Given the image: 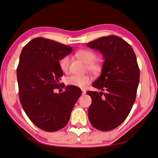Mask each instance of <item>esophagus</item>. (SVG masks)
Segmentation results:
<instances>
[{
    "label": "esophagus",
    "instance_id": "obj_1",
    "mask_svg": "<svg viewBox=\"0 0 158 158\" xmlns=\"http://www.w3.org/2000/svg\"><path fill=\"white\" fill-rule=\"evenodd\" d=\"M85 93H86V92H85V91L84 89H82V95L85 94Z\"/></svg>",
    "mask_w": 158,
    "mask_h": 158
}]
</instances>
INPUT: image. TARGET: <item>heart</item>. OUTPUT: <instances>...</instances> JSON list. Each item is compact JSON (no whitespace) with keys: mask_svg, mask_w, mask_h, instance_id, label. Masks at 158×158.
Here are the masks:
<instances>
[{"mask_svg":"<svg viewBox=\"0 0 158 158\" xmlns=\"http://www.w3.org/2000/svg\"><path fill=\"white\" fill-rule=\"evenodd\" d=\"M76 58L82 60L85 64L86 69L94 75H98L102 70V64L100 61L96 60V54L92 51L88 49H80L74 54ZM59 67L62 72L67 73L70 66V59L67 56L62 58L59 62ZM92 78L88 75L71 76L66 78V83L68 85L76 88H83L89 84Z\"/></svg>","mask_w":158,"mask_h":158,"instance_id":"1","label":"heart"}]
</instances>
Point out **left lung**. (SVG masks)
I'll return each mask as SVG.
<instances>
[{
  "mask_svg": "<svg viewBox=\"0 0 158 158\" xmlns=\"http://www.w3.org/2000/svg\"><path fill=\"white\" fill-rule=\"evenodd\" d=\"M87 45L103 55L102 73L92 86L105 92H86L92 98L88 118L98 130L109 131L120 125L131 112L136 100L140 69L132 47L120 37H99Z\"/></svg>",
  "mask_w": 158,
  "mask_h": 158,
  "instance_id": "left-lung-1",
  "label": "left lung"
}]
</instances>
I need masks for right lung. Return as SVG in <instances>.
Wrapping results in <instances>:
<instances>
[{
	"label": "right lung",
	"instance_id": "obj_1",
	"mask_svg": "<svg viewBox=\"0 0 158 158\" xmlns=\"http://www.w3.org/2000/svg\"><path fill=\"white\" fill-rule=\"evenodd\" d=\"M72 51L71 47L36 37L23 47L20 56L17 80L21 105L31 121L47 132L65 127L82 95L79 88L71 85L63 92H54L63 76L59 62Z\"/></svg>",
	"mask_w": 158,
	"mask_h": 158
}]
</instances>
